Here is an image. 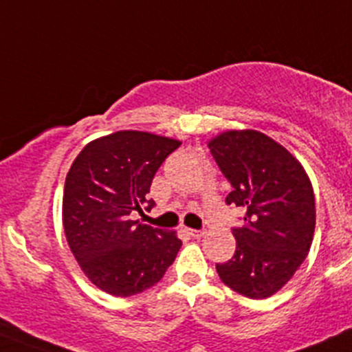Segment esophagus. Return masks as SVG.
I'll list each match as a JSON object with an SVG mask.
<instances>
[{
    "label": "esophagus",
    "mask_w": 352,
    "mask_h": 352,
    "mask_svg": "<svg viewBox=\"0 0 352 352\" xmlns=\"http://www.w3.org/2000/svg\"><path fill=\"white\" fill-rule=\"evenodd\" d=\"M186 232H188V235L195 236V239H199V236H204V235H206V232H204V230H193V228H188V230H186Z\"/></svg>",
    "instance_id": "1"
}]
</instances>
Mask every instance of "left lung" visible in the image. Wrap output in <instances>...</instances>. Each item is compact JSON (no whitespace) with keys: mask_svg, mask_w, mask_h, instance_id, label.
Here are the masks:
<instances>
[{"mask_svg":"<svg viewBox=\"0 0 352 352\" xmlns=\"http://www.w3.org/2000/svg\"><path fill=\"white\" fill-rule=\"evenodd\" d=\"M232 185L228 206L242 207L233 228L236 250L216 264L224 285L250 299H266L294 276L314 235V195L299 160L259 131H228L209 143Z\"/></svg>","mask_w":352,"mask_h":352,"instance_id":"1","label":"left lung"}]
</instances>
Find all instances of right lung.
Listing matches in <instances>:
<instances>
[{
  "mask_svg": "<svg viewBox=\"0 0 352 352\" xmlns=\"http://www.w3.org/2000/svg\"><path fill=\"white\" fill-rule=\"evenodd\" d=\"M179 145L150 133L117 131L88 143L74 160L63 188V230L81 270L103 292L136 296L176 259V233L133 216L153 209V176Z\"/></svg>",
  "mask_w": 352,
  "mask_h": 352,
  "instance_id": "obj_1",
  "label": "right lung"
}]
</instances>
